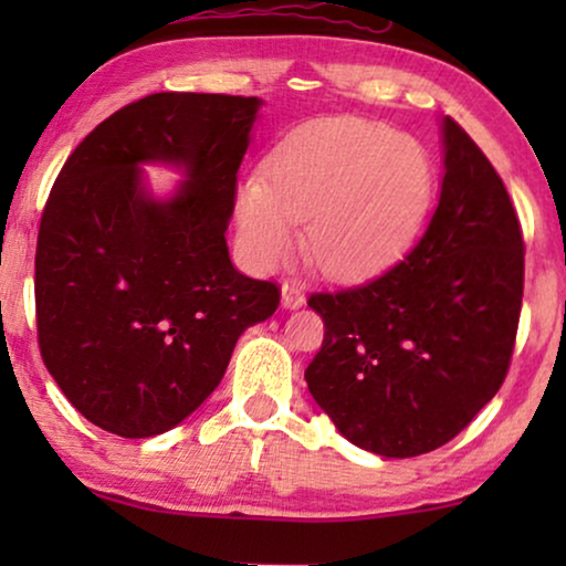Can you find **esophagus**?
Wrapping results in <instances>:
<instances>
[{
    "mask_svg": "<svg viewBox=\"0 0 566 566\" xmlns=\"http://www.w3.org/2000/svg\"><path fill=\"white\" fill-rule=\"evenodd\" d=\"M281 291H283V306H289V308L304 306L306 296H304V289H301L298 281H293V277L291 281H283Z\"/></svg>",
    "mask_w": 566,
    "mask_h": 566,
    "instance_id": "34e87169",
    "label": "esophagus"
}]
</instances>
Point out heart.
<instances>
[{
  "mask_svg": "<svg viewBox=\"0 0 566 566\" xmlns=\"http://www.w3.org/2000/svg\"><path fill=\"white\" fill-rule=\"evenodd\" d=\"M270 180L239 190L237 219L252 262L268 268L296 244L322 270L353 275L389 258L424 206L430 165L415 138L381 123L329 118L285 142L270 161Z\"/></svg>",
  "mask_w": 566,
  "mask_h": 566,
  "instance_id": "1",
  "label": "heart"
}]
</instances>
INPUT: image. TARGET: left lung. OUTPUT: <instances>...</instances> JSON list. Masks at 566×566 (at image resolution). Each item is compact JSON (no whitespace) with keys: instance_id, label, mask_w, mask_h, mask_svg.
Masks as SVG:
<instances>
[{"instance_id":"obj_1","label":"left lung","mask_w":566,"mask_h":566,"mask_svg":"<svg viewBox=\"0 0 566 566\" xmlns=\"http://www.w3.org/2000/svg\"><path fill=\"white\" fill-rule=\"evenodd\" d=\"M446 175L424 234L366 283L308 296L324 319L306 384L335 428L386 459L430 453L505 381L523 306L525 244L505 182L443 120Z\"/></svg>"}]
</instances>
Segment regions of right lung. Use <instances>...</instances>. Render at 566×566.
Returning <instances> with one entry per match:
<instances>
[{
  "label": "right lung",
  "instance_id": "1",
  "mask_svg": "<svg viewBox=\"0 0 566 566\" xmlns=\"http://www.w3.org/2000/svg\"><path fill=\"white\" fill-rule=\"evenodd\" d=\"M258 97L157 92L115 111L69 154L35 247L38 347L92 424L151 438L223 378L239 335L281 304L273 281L229 260ZM142 160L191 180L169 201L140 188Z\"/></svg>",
  "mask_w": 566,
  "mask_h": 566
}]
</instances>
